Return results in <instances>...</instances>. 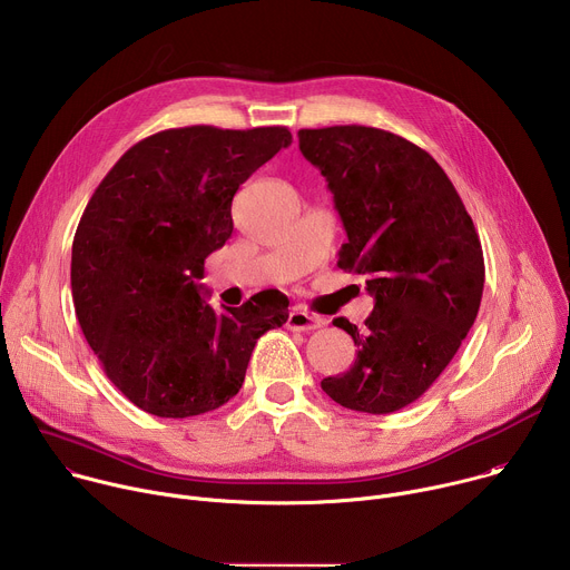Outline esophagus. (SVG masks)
<instances>
[{
  "mask_svg": "<svg viewBox=\"0 0 570 570\" xmlns=\"http://www.w3.org/2000/svg\"><path fill=\"white\" fill-rule=\"evenodd\" d=\"M322 320L313 313H306L302 306H295L291 313H288V320H286V327L288 330H295V332H313V330H320L322 327Z\"/></svg>",
  "mask_w": 570,
  "mask_h": 570,
  "instance_id": "34e87169",
  "label": "esophagus"
}]
</instances>
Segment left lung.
I'll use <instances>...</instances> for the list:
<instances>
[{"instance_id": "left-lung-1", "label": "left lung", "mask_w": 570, "mask_h": 570, "mask_svg": "<svg viewBox=\"0 0 570 570\" xmlns=\"http://www.w3.org/2000/svg\"><path fill=\"white\" fill-rule=\"evenodd\" d=\"M297 137L347 232L338 268L363 275L374 295L363 332L334 320L358 354L320 385L350 411H401L435 383L478 315V232L444 169L417 144L356 124L302 128Z\"/></svg>"}]
</instances>
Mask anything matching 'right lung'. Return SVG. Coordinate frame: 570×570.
Instances as JSON below:
<instances>
[{
    "label": "right lung",
    "mask_w": 570,
    "mask_h": 570,
    "mask_svg": "<svg viewBox=\"0 0 570 570\" xmlns=\"http://www.w3.org/2000/svg\"><path fill=\"white\" fill-rule=\"evenodd\" d=\"M293 141L286 126H187L130 146L95 189L71 243V297L106 376L137 409L185 420L243 385L257 341L288 320L264 291L214 311L205 259L232 236V198Z\"/></svg>",
    "instance_id": "obj_1"
}]
</instances>
